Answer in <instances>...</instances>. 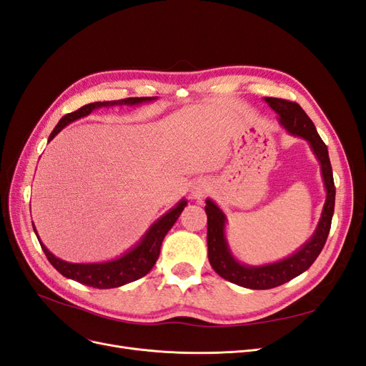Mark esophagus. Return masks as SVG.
Returning <instances> with one entry per match:
<instances>
[{
	"label": "esophagus",
	"mask_w": 366,
	"mask_h": 366,
	"mask_svg": "<svg viewBox=\"0 0 366 366\" xmlns=\"http://www.w3.org/2000/svg\"><path fill=\"white\" fill-rule=\"evenodd\" d=\"M209 186L204 180H197L192 186H191V195L192 198H197V200H202V198L207 194Z\"/></svg>",
	"instance_id": "1"
}]
</instances>
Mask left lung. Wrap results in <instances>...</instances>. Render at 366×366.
<instances>
[{
	"instance_id": "obj_1",
	"label": "left lung",
	"mask_w": 366,
	"mask_h": 366,
	"mask_svg": "<svg viewBox=\"0 0 366 366\" xmlns=\"http://www.w3.org/2000/svg\"><path fill=\"white\" fill-rule=\"evenodd\" d=\"M264 101L278 113L281 125L290 134L302 137L310 143V148H312L316 159L320 163V171H322V179L327 189V200L313 237L301 249L295 252L292 257H287L278 262L253 267V265L241 264L234 258L224 235L226 215L212 200L207 198L204 210L207 215L209 262L221 278L252 290H267L289 282L290 280L296 278L297 274L304 273L316 261L320 250L324 249L330 234L336 197L333 169H331L328 149L322 139L317 134L312 119L305 114L304 109L296 102H290L278 97H264Z\"/></svg>"
}]
</instances>
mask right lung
Masks as SVG:
<instances>
[{"mask_svg": "<svg viewBox=\"0 0 366 366\" xmlns=\"http://www.w3.org/2000/svg\"><path fill=\"white\" fill-rule=\"evenodd\" d=\"M154 99L156 97H128V99H120V101L93 102V104L84 105L79 109H76V112L65 114L58 122V125L54 127V129L51 131L49 142L54 136H56L62 128H65L77 119L88 116L96 108L114 107V105H139L143 102L154 101ZM184 206H186V200H182L179 204L172 207L169 212H166L163 217H160L156 223H154L148 229L145 237L140 239L137 246L128 250L125 254H122L120 258L113 259V261H107V262L73 264V262L62 261V259L54 257V254L42 244L38 234H36L35 226H33V230H35L39 244H41L44 253H46V257L50 261V264L62 276H65V278L77 281L84 285L94 287V289H114V287L125 285L128 282L143 278V276L149 273V270L154 267V264H156V261L159 259L162 241H163L164 235L168 234L169 229L174 226L177 218L180 217Z\"/></svg>", "mask_w": 366, "mask_h": 366, "instance_id": "add662e5", "label": "right lung"}]
</instances>
